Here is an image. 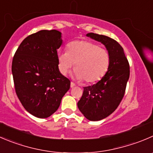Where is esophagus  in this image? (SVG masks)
Here are the masks:
<instances>
[{"label":"esophagus","instance_id":"34e87169","mask_svg":"<svg viewBox=\"0 0 153 153\" xmlns=\"http://www.w3.org/2000/svg\"><path fill=\"white\" fill-rule=\"evenodd\" d=\"M70 87H75V84H74L73 82H71V84H70Z\"/></svg>","mask_w":153,"mask_h":153}]
</instances>
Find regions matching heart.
Wrapping results in <instances>:
<instances>
[{
    "label": "heart",
    "instance_id": "b5f03b06",
    "mask_svg": "<svg viewBox=\"0 0 153 153\" xmlns=\"http://www.w3.org/2000/svg\"><path fill=\"white\" fill-rule=\"evenodd\" d=\"M58 68L66 75L75 63V76L78 80L92 83L100 80L110 66L108 50L87 40L73 41L68 44L66 51L58 54Z\"/></svg>",
    "mask_w": 153,
    "mask_h": 153
}]
</instances>
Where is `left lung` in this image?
Listing matches in <instances>:
<instances>
[{"label": "left lung", "mask_w": 153, "mask_h": 153, "mask_svg": "<svg viewBox=\"0 0 153 153\" xmlns=\"http://www.w3.org/2000/svg\"><path fill=\"white\" fill-rule=\"evenodd\" d=\"M87 36L105 45L111 58L106 74L96 84L84 87L78 102V109L87 120L98 121L112 114L122 101L129 78V63L116 40L93 33Z\"/></svg>", "instance_id": "1"}]
</instances>
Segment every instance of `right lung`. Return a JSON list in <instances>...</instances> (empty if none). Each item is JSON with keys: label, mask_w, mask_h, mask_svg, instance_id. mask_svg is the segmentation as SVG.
I'll return each instance as SVG.
<instances>
[{"label": "right lung", "mask_w": 153, "mask_h": 153, "mask_svg": "<svg viewBox=\"0 0 153 153\" xmlns=\"http://www.w3.org/2000/svg\"><path fill=\"white\" fill-rule=\"evenodd\" d=\"M61 44V33L42 30L26 37L13 57L16 94L25 110L38 118L54 114L70 87V81L59 71L57 49Z\"/></svg>", "instance_id": "1"}]
</instances>
